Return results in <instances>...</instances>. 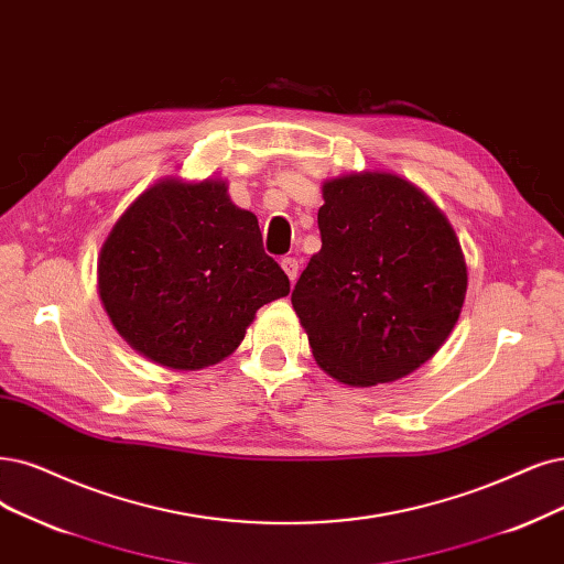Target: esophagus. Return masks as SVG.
Listing matches in <instances>:
<instances>
[{
    "mask_svg": "<svg viewBox=\"0 0 564 564\" xmlns=\"http://www.w3.org/2000/svg\"><path fill=\"white\" fill-rule=\"evenodd\" d=\"M281 267H283V271L288 274V279L295 283V279H297V274H300V262H297L295 258H283V260H281Z\"/></svg>",
    "mask_w": 564,
    "mask_h": 564,
    "instance_id": "obj_1",
    "label": "esophagus"
}]
</instances>
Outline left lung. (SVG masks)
I'll list each match as a JSON object with an SVG mask.
<instances>
[{"label": "left lung", "mask_w": 564, "mask_h": 564, "mask_svg": "<svg viewBox=\"0 0 564 564\" xmlns=\"http://www.w3.org/2000/svg\"><path fill=\"white\" fill-rule=\"evenodd\" d=\"M323 248L293 290L316 362L346 386L398 381L448 339L467 295L451 223L398 174L329 178Z\"/></svg>", "instance_id": "obj_1"}]
</instances>
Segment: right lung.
Here are the masks:
<instances>
[{"label": "right lung", "instance_id": "obj_1", "mask_svg": "<svg viewBox=\"0 0 564 564\" xmlns=\"http://www.w3.org/2000/svg\"><path fill=\"white\" fill-rule=\"evenodd\" d=\"M97 274L118 335L181 371L235 352L256 311L290 293L258 218L218 178H162L141 193L104 241Z\"/></svg>", "mask_w": 564, "mask_h": 564}]
</instances>
